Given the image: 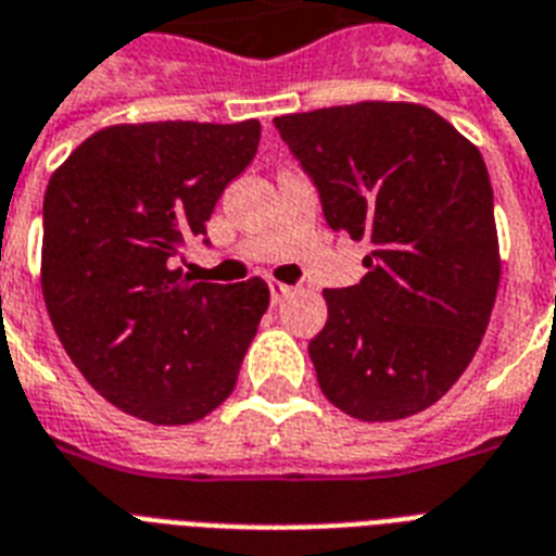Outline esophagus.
<instances>
[{
  "mask_svg": "<svg viewBox=\"0 0 556 556\" xmlns=\"http://www.w3.org/2000/svg\"><path fill=\"white\" fill-rule=\"evenodd\" d=\"M268 288H270V300H274V303H282V300L294 291V288L286 286V282H277V279H268Z\"/></svg>",
  "mask_w": 556,
  "mask_h": 556,
  "instance_id": "esophagus-1",
  "label": "esophagus"
}]
</instances>
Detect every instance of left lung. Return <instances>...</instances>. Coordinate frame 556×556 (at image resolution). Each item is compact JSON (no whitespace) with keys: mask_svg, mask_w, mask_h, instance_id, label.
Returning <instances> with one entry per match:
<instances>
[{"mask_svg":"<svg viewBox=\"0 0 556 556\" xmlns=\"http://www.w3.org/2000/svg\"><path fill=\"white\" fill-rule=\"evenodd\" d=\"M274 124L331 230L371 244L357 286L323 291L329 320L308 343L323 395L361 421L421 413L473 361L496 303L482 152L418 103L364 100Z\"/></svg>","mask_w":556,"mask_h":556,"instance_id":"obj_1","label":"left lung"}]
</instances>
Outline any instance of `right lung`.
I'll return each mask as SVG.
<instances>
[{
  "mask_svg": "<svg viewBox=\"0 0 556 556\" xmlns=\"http://www.w3.org/2000/svg\"><path fill=\"white\" fill-rule=\"evenodd\" d=\"M260 121L117 124L63 161L42 204V296L83 378L150 424H192L236 387L265 279L192 282L185 242L260 147Z\"/></svg>",
  "mask_w": 556,
  "mask_h": 556,
  "instance_id": "right-lung-1",
  "label": "right lung"
}]
</instances>
